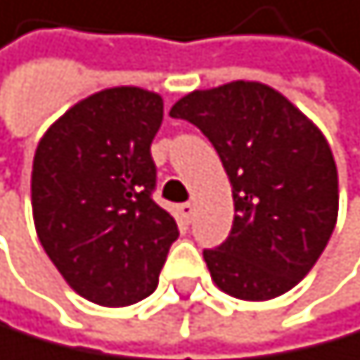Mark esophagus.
Returning a JSON list of instances; mask_svg holds the SVG:
<instances>
[{"instance_id": "obj_1", "label": "esophagus", "mask_w": 360, "mask_h": 360, "mask_svg": "<svg viewBox=\"0 0 360 360\" xmlns=\"http://www.w3.org/2000/svg\"><path fill=\"white\" fill-rule=\"evenodd\" d=\"M179 216H181L186 223H191L193 216H195V204L186 202V204H179Z\"/></svg>"}]
</instances>
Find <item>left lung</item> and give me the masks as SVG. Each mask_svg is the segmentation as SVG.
<instances>
[{
  "label": "left lung",
  "instance_id": "1",
  "mask_svg": "<svg viewBox=\"0 0 360 360\" xmlns=\"http://www.w3.org/2000/svg\"><path fill=\"white\" fill-rule=\"evenodd\" d=\"M169 115L209 137L232 186V232L204 250L211 280L241 301L290 292L338 220V167L324 133L287 96L248 80L186 94Z\"/></svg>",
  "mask_w": 360,
  "mask_h": 360
}]
</instances>
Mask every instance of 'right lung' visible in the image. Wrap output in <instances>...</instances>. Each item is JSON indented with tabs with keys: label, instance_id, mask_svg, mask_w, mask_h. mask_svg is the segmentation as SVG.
Here are the masks:
<instances>
[{
	"label": "right lung",
	"instance_id": "1",
	"mask_svg": "<svg viewBox=\"0 0 360 360\" xmlns=\"http://www.w3.org/2000/svg\"><path fill=\"white\" fill-rule=\"evenodd\" d=\"M160 124V94L110 86L68 108L36 147V234L70 290L96 306L147 299L179 236L176 220L151 200L149 149Z\"/></svg>",
	"mask_w": 360,
	"mask_h": 360
}]
</instances>
